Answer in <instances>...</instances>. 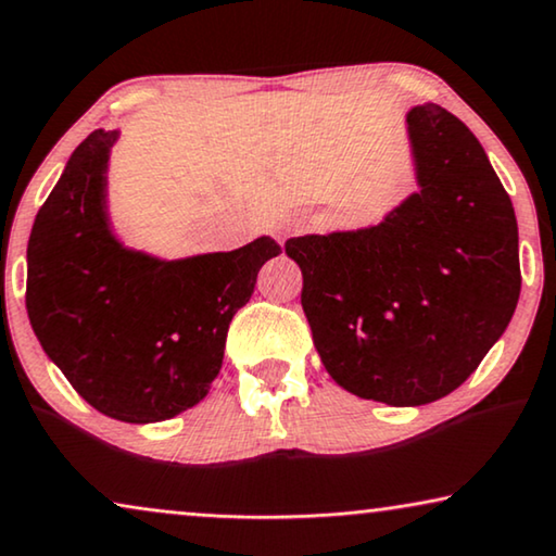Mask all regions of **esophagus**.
<instances>
[{
    "label": "esophagus",
    "instance_id": "obj_1",
    "mask_svg": "<svg viewBox=\"0 0 556 556\" xmlns=\"http://www.w3.org/2000/svg\"><path fill=\"white\" fill-rule=\"evenodd\" d=\"M303 227H306V219H303V217H295V219H291V225H288V232H286V235L303 232Z\"/></svg>",
    "mask_w": 556,
    "mask_h": 556
}]
</instances>
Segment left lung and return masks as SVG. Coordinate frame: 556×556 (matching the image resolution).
Masks as SVG:
<instances>
[{
    "label": "left lung",
    "mask_w": 556,
    "mask_h": 556,
    "mask_svg": "<svg viewBox=\"0 0 556 556\" xmlns=\"http://www.w3.org/2000/svg\"><path fill=\"white\" fill-rule=\"evenodd\" d=\"M405 124L413 194L377 225L286 242L326 371L392 407L458 390L521 293L514 204L481 143L435 103L409 109Z\"/></svg>",
    "instance_id": "obj_1"
}]
</instances>
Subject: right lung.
Returning a JSON list of instances; mask_svg holds the SVG:
<instances>
[{"mask_svg": "<svg viewBox=\"0 0 556 556\" xmlns=\"http://www.w3.org/2000/svg\"><path fill=\"white\" fill-rule=\"evenodd\" d=\"M118 136V128L90 134L37 212L27 316L45 354L90 407L147 425L207 397L232 316L280 245L263 235L230 253L177 261L126 248L109 215Z\"/></svg>", "mask_w": 556, "mask_h": 556, "instance_id": "right-lung-1", "label": "right lung"}]
</instances>
